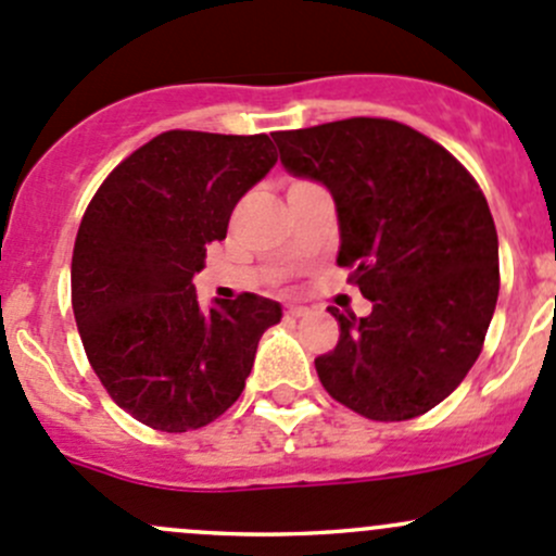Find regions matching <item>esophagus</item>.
<instances>
[{
    "instance_id": "34e87169",
    "label": "esophagus",
    "mask_w": 556,
    "mask_h": 556,
    "mask_svg": "<svg viewBox=\"0 0 556 556\" xmlns=\"http://www.w3.org/2000/svg\"><path fill=\"white\" fill-rule=\"evenodd\" d=\"M306 314H309L306 306H295V304L288 306V317H306Z\"/></svg>"
}]
</instances>
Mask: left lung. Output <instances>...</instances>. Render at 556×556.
<instances>
[{"instance_id": "1", "label": "left lung", "mask_w": 556, "mask_h": 556, "mask_svg": "<svg viewBox=\"0 0 556 556\" xmlns=\"http://www.w3.org/2000/svg\"><path fill=\"white\" fill-rule=\"evenodd\" d=\"M293 177L328 188L339 266L374 304L330 306L339 344L314 368L330 397L379 422L419 417L473 368L497 304V231L476 179L425 134L350 117L271 134Z\"/></svg>"}]
</instances>
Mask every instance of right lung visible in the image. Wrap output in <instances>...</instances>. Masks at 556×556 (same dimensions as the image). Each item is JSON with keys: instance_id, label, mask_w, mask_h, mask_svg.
Masks as SVG:
<instances>
[{"instance_id": "obj_1", "label": "right lung", "mask_w": 556, "mask_h": 556, "mask_svg": "<svg viewBox=\"0 0 556 556\" xmlns=\"http://www.w3.org/2000/svg\"><path fill=\"white\" fill-rule=\"evenodd\" d=\"M277 164L266 134L166 131L112 169L83 215L72 309L93 371L142 425L185 433L242 395L282 306L255 293L201 309L193 274L239 199Z\"/></svg>"}]
</instances>
